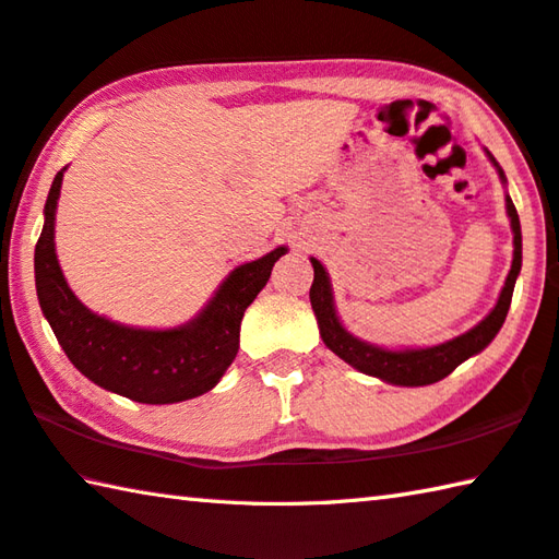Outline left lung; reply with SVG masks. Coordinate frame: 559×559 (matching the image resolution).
<instances>
[{"label": "left lung", "mask_w": 559, "mask_h": 559, "mask_svg": "<svg viewBox=\"0 0 559 559\" xmlns=\"http://www.w3.org/2000/svg\"><path fill=\"white\" fill-rule=\"evenodd\" d=\"M491 164L499 170L501 180L506 182V176L501 166L496 164V158L486 151ZM506 212H509L511 229H513V263L509 276L501 288V296L496 300L493 310L486 314V318L472 328L469 332L460 334L450 342L435 344V347H423V349H383L377 344H369L359 337H354L352 332L340 322L337 310H334V298H332V286L330 276L324 271L318 259H310L314 269V278L310 286V302L314 310V318H318L320 337L328 347L337 354L340 359L352 364L354 369L361 373H369V377H377L385 383L393 385H428L440 381L460 367L474 354H479L484 347H489L491 340L499 334L501 324L509 314L511 298H513V286L515 278L521 273V261H523V241H521V219L519 212H515L513 200L506 195Z\"/></svg>", "instance_id": "left-lung-1"}]
</instances>
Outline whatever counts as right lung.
Instances as JSON below:
<instances>
[{
	"instance_id": "obj_1",
	"label": "right lung",
	"mask_w": 559,
	"mask_h": 559,
	"mask_svg": "<svg viewBox=\"0 0 559 559\" xmlns=\"http://www.w3.org/2000/svg\"><path fill=\"white\" fill-rule=\"evenodd\" d=\"M63 170H58L44 207L34 271L40 310L73 367L103 389L136 403H180L215 389L239 349L245 310L266 286L278 247L241 263L190 322L170 330H141L111 322L85 308L70 290L56 257V207Z\"/></svg>"
}]
</instances>
